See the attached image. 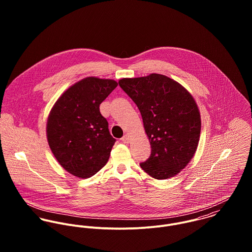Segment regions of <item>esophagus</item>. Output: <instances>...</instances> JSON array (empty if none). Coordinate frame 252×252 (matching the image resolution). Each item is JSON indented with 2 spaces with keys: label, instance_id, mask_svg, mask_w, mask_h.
<instances>
[{
  "label": "esophagus",
  "instance_id": "1",
  "mask_svg": "<svg viewBox=\"0 0 252 252\" xmlns=\"http://www.w3.org/2000/svg\"><path fill=\"white\" fill-rule=\"evenodd\" d=\"M121 141H122L124 144H129V143H130V138H129L128 135H125V136H123V138L121 139Z\"/></svg>",
  "mask_w": 252,
  "mask_h": 252
}]
</instances>
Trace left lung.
Returning <instances> with one entry per match:
<instances>
[{"label": "left lung", "instance_id": "obj_1", "mask_svg": "<svg viewBox=\"0 0 252 252\" xmlns=\"http://www.w3.org/2000/svg\"><path fill=\"white\" fill-rule=\"evenodd\" d=\"M119 86L141 111L151 145L140 164L156 180L178 175L193 158L201 134V115L192 95L176 80L159 73L122 78Z\"/></svg>", "mask_w": 252, "mask_h": 252}]
</instances>
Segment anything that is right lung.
Wrapping results in <instances>:
<instances>
[{
	"label": "right lung",
	"mask_w": 252,
	"mask_h": 252,
	"mask_svg": "<svg viewBox=\"0 0 252 252\" xmlns=\"http://www.w3.org/2000/svg\"><path fill=\"white\" fill-rule=\"evenodd\" d=\"M116 86L113 79L83 78L68 88L50 110L47 142L59 164L74 177L91 178L108 161L115 139L100 105Z\"/></svg>",
	"instance_id": "obj_1"
}]
</instances>
